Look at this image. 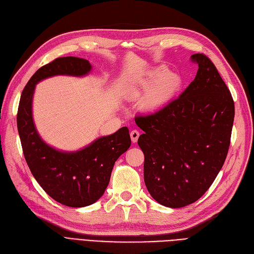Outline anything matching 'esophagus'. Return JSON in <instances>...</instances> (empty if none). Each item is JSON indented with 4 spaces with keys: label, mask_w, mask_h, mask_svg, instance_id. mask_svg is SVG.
Segmentation results:
<instances>
[{
    "label": "esophagus",
    "mask_w": 254,
    "mask_h": 254,
    "mask_svg": "<svg viewBox=\"0 0 254 254\" xmlns=\"http://www.w3.org/2000/svg\"><path fill=\"white\" fill-rule=\"evenodd\" d=\"M129 135H130V139H132V142L135 143V142H137L138 138H139V135H140V133H139L137 129H133V130H130Z\"/></svg>",
    "instance_id": "esophagus-1"
}]
</instances>
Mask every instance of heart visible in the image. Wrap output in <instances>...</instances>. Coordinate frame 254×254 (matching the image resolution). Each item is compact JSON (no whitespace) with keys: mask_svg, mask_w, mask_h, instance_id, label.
I'll list each match as a JSON object with an SVG mask.
<instances>
[{"mask_svg":"<svg viewBox=\"0 0 254 254\" xmlns=\"http://www.w3.org/2000/svg\"><path fill=\"white\" fill-rule=\"evenodd\" d=\"M181 85V78L175 73H170L166 67L159 66L146 73L130 94L135 98L145 96L142 101L144 108L156 111L173 99Z\"/></svg>","mask_w":254,"mask_h":254,"instance_id":"1","label":"heart"}]
</instances>
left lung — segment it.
<instances>
[{"label": "left lung", "mask_w": 254, "mask_h": 254, "mask_svg": "<svg viewBox=\"0 0 254 254\" xmlns=\"http://www.w3.org/2000/svg\"><path fill=\"white\" fill-rule=\"evenodd\" d=\"M195 79L177 99L136 125L143 130L144 184L162 206L183 208L199 199L222 169L234 120V102L215 65L195 54Z\"/></svg>", "instance_id": "left-lung-1"}]
</instances>
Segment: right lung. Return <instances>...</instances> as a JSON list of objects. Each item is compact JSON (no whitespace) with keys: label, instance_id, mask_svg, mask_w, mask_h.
<instances>
[{"label":"right lung","instance_id":"add662e5","mask_svg":"<svg viewBox=\"0 0 254 254\" xmlns=\"http://www.w3.org/2000/svg\"><path fill=\"white\" fill-rule=\"evenodd\" d=\"M92 65L77 57H62L39 68L24 87L18 109V130L27 165L42 189L64 206L86 207L103 195L112 170L120 155L130 145L128 128L124 127L109 136L99 137L85 148L66 152L47 144L32 118L36 85L54 76H87Z\"/></svg>","mask_w":254,"mask_h":254}]
</instances>
